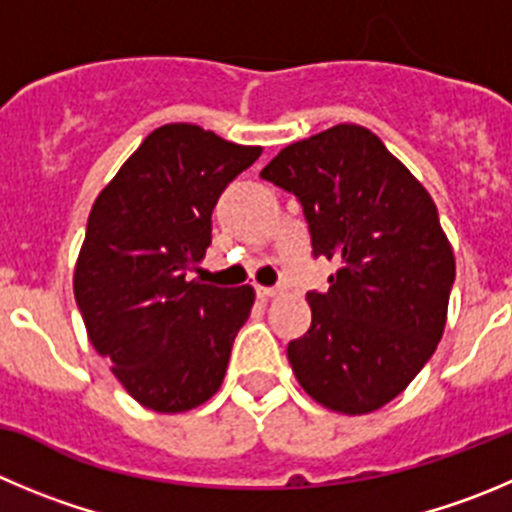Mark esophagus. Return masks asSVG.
Returning <instances> with one entry per match:
<instances>
[{
  "instance_id": "34e87169",
  "label": "esophagus",
  "mask_w": 512,
  "mask_h": 512,
  "mask_svg": "<svg viewBox=\"0 0 512 512\" xmlns=\"http://www.w3.org/2000/svg\"><path fill=\"white\" fill-rule=\"evenodd\" d=\"M256 294H259V299H274L276 294H279V289L276 286H256Z\"/></svg>"
}]
</instances>
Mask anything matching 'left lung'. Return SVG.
I'll return each instance as SVG.
<instances>
[{
	"label": "left lung",
	"mask_w": 512,
	"mask_h": 512,
	"mask_svg": "<svg viewBox=\"0 0 512 512\" xmlns=\"http://www.w3.org/2000/svg\"><path fill=\"white\" fill-rule=\"evenodd\" d=\"M261 178L294 193L314 256L337 264L309 291L311 326L289 342L304 392L342 415L392 402L435 354L455 256L430 193L362 125L291 143Z\"/></svg>",
	"instance_id": "1"
}]
</instances>
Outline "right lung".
Listing matches in <instances>:
<instances>
[{"label": "right lung", "instance_id": "add662e5", "mask_svg": "<svg viewBox=\"0 0 512 512\" xmlns=\"http://www.w3.org/2000/svg\"><path fill=\"white\" fill-rule=\"evenodd\" d=\"M191 123L153 130L92 203L75 266L87 337L143 407L175 415L218 392L251 286L188 279L226 186L259 160Z\"/></svg>", "mask_w": 512, "mask_h": 512}]
</instances>
